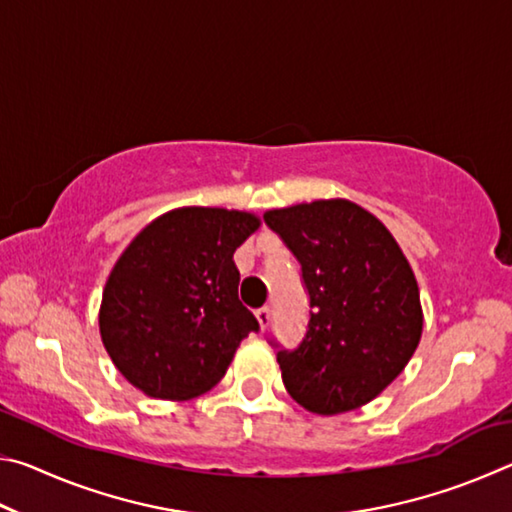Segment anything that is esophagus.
Masks as SVG:
<instances>
[{
    "label": "esophagus",
    "mask_w": 512,
    "mask_h": 512,
    "mask_svg": "<svg viewBox=\"0 0 512 512\" xmlns=\"http://www.w3.org/2000/svg\"><path fill=\"white\" fill-rule=\"evenodd\" d=\"M255 316H257V320H259V327L266 329L268 323H271V307H259V309L255 311Z\"/></svg>",
    "instance_id": "esophagus-1"
}]
</instances>
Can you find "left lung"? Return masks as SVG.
<instances>
[{
	"instance_id": "8db88e82",
	"label": "left lung",
	"mask_w": 512,
	"mask_h": 512,
	"mask_svg": "<svg viewBox=\"0 0 512 512\" xmlns=\"http://www.w3.org/2000/svg\"><path fill=\"white\" fill-rule=\"evenodd\" d=\"M264 221L300 262L309 323L277 350L289 395L336 415L368 404L400 375L422 334L415 275L386 225L343 198L271 210Z\"/></svg>"
}]
</instances>
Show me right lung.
I'll return each instance as SVG.
<instances>
[{
    "label": "right lung",
    "instance_id": "right-lung-1",
    "mask_svg": "<svg viewBox=\"0 0 512 512\" xmlns=\"http://www.w3.org/2000/svg\"><path fill=\"white\" fill-rule=\"evenodd\" d=\"M259 228L255 214L180 207L146 225L103 289L99 329L112 363L160 400H192L259 332L239 300L232 255Z\"/></svg>",
    "mask_w": 512,
    "mask_h": 512
}]
</instances>
